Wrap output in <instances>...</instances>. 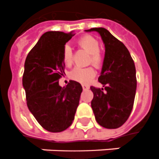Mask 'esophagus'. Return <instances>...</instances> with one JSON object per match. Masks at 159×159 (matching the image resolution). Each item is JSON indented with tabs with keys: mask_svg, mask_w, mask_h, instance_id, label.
Listing matches in <instances>:
<instances>
[{
	"mask_svg": "<svg viewBox=\"0 0 159 159\" xmlns=\"http://www.w3.org/2000/svg\"><path fill=\"white\" fill-rule=\"evenodd\" d=\"M82 88H83V89H84V90L89 89V86H88V85H87V84H82Z\"/></svg>",
	"mask_w": 159,
	"mask_h": 159,
	"instance_id": "34e87169",
	"label": "esophagus"
}]
</instances>
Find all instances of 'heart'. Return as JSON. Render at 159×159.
<instances>
[{
  "mask_svg": "<svg viewBox=\"0 0 159 159\" xmlns=\"http://www.w3.org/2000/svg\"><path fill=\"white\" fill-rule=\"evenodd\" d=\"M78 45L86 50L91 56L89 62L95 67H101L103 63V57L100 53V44L97 39L91 35H84L77 41ZM62 59L67 66L72 63V51L70 45L66 44L62 51ZM96 71L92 67H75L70 73L72 79L82 83H87L95 77Z\"/></svg>",
  "mask_w": 159,
  "mask_h": 159,
  "instance_id": "obj_1",
  "label": "heart"
}]
</instances>
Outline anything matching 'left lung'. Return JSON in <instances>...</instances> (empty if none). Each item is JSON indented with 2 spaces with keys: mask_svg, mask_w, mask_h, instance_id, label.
Returning a JSON list of instances; mask_svg holds the SVG:
<instances>
[{
  "mask_svg": "<svg viewBox=\"0 0 159 159\" xmlns=\"http://www.w3.org/2000/svg\"><path fill=\"white\" fill-rule=\"evenodd\" d=\"M105 44V57L98 78L104 88L91 87L92 108L96 120L106 129H117L125 123L133 109L137 80L134 62L125 44L106 29L92 28Z\"/></svg>",
  "mask_w": 159,
  "mask_h": 159,
  "instance_id": "8db88e82",
  "label": "left lung"
}]
</instances>
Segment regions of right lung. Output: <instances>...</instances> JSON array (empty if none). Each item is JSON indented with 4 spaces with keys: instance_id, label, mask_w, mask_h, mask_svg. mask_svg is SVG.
<instances>
[{
    "instance_id": "right-lung-1",
    "label": "right lung",
    "mask_w": 159,
    "mask_h": 159,
    "mask_svg": "<svg viewBox=\"0 0 159 159\" xmlns=\"http://www.w3.org/2000/svg\"><path fill=\"white\" fill-rule=\"evenodd\" d=\"M73 35L72 32H46L25 62L22 83L29 110L43 129L53 133L72 125L82 92L76 81H70L63 87L58 84L64 72L63 48Z\"/></svg>"
}]
</instances>
